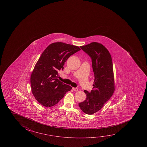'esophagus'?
<instances>
[{"label":"esophagus","mask_w":147,"mask_h":147,"mask_svg":"<svg viewBox=\"0 0 147 147\" xmlns=\"http://www.w3.org/2000/svg\"><path fill=\"white\" fill-rule=\"evenodd\" d=\"M73 90L74 91H78V89L76 88H73Z\"/></svg>","instance_id":"obj_1"}]
</instances>
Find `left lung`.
I'll list each match as a JSON object with an SVG mask.
<instances>
[{"instance_id":"8db88e82","label":"left lung","mask_w":147,"mask_h":147,"mask_svg":"<svg viewBox=\"0 0 147 147\" xmlns=\"http://www.w3.org/2000/svg\"><path fill=\"white\" fill-rule=\"evenodd\" d=\"M80 48L91 58L94 81L91 91L84 90L86 99L78 105L84 113L92 115L102 108L115 91L113 63L109 51L101 43L94 42Z\"/></svg>"}]
</instances>
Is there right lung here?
<instances>
[{
    "instance_id": "obj_1",
    "label": "right lung",
    "mask_w": 147,
    "mask_h": 147,
    "mask_svg": "<svg viewBox=\"0 0 147 147\" xmlns=\"http://www.w3.org/2000/svg\"><path fill=\"white\" fill-rule=\"evenodd\" d=\"M80 50L78 46L57 42L50 44L41 54L30 78L32 92L40 105L54 106L72 89L57 79L58 71L63 70L70 56Z\"/></svg>"
}]
</instances>
